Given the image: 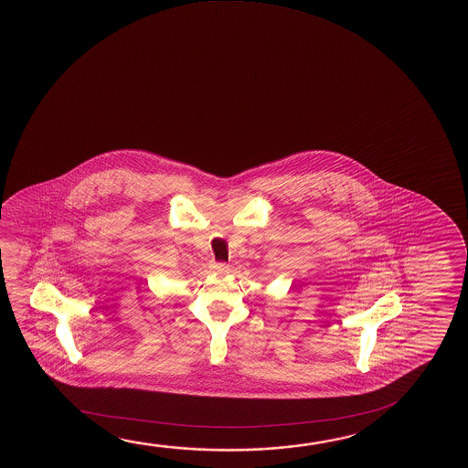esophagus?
Here are the masks:
<instances>
[{"label":"esophagus","instance_id":"obj_1","mask_svg":"<svg viewBox=\"0 0 468 468\" xmlns=\"http://www.w3.org/2000/svg\"><path fill=\"white\" fill-rule=\"evenodd\" d=\"M212 271L216 273H227L229 272V266L225 262H214L212 264Z\"/></svg>","mask_w":468,"mask_h":468}]
</instances>
